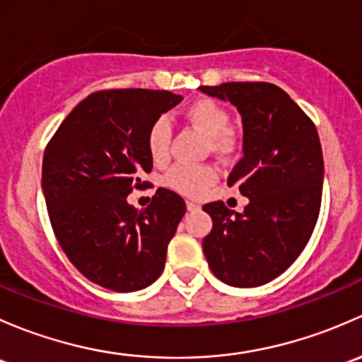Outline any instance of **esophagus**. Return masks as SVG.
I'll return each instance as SVG.
<instances>
[{
	"label": "esophagus",
	"mask_w": 362,
	"mask_h": 362,
	"mask_svg": "<svg viewBox=\"0 0 362 362\" xmlns=\"http://www.w3.org/2000/svg\"><path fill=\"white\" fill-rule=\"evenodd\" d=\"M186 209H188L189 212H193V211H200V204L192 202V200H186Z\"/></svg>",
	"instance_id": "1"
}]
</instances>
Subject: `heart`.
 Segmentation results:
<instances>
[{"label":"heart","instance_id":"obj_1","mask_svg":"<svg viewBox=\"0 0 362 362\" xmlns=\"http://www.w3.org/2000/svg\"><path fill=\"white\" fill-rule=\"evenodd\" d=\"M185 118L189 125L202 132L207 139H211L212 148L218 153H225L232 146V139L228 136L230 115L225 107L216 100L202 98L197 99L186 107ZM170 143V124L165 117H160L151 124L146 136L148 153L156 163H162L169 155ZM216 180V173L211 167L199 165H176L167 174V185L182 195L197 197L204 193Z\"/></svg>","mask_w":362,"mask_h":362}]
</instances>
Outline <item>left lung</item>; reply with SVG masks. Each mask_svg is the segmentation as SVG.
Returning a JSON list of instances; mask_svg holds the SVG:
<instances>
[{"label":"left lung","mask_w":362,"mask_h":362,"mask_svg":"<svg viewBox=\"0 0 362 362\" xmlns=\"http://www.w3.org/2000/svg\"><path fill=\"white\" fill-rule=\"evenodd\" d=\"M199 90L240 113L242 158L228 186L249 199L242 212L223 202L204 206L212 218L204 255L225 284L258 288L291 267L317 223L324 182L317 129L277 85L228 81Z\"/></svg>","instance_id":"8db88e82"}]
</instances>
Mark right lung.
<instances>
[{"mask_svg": "<svg viewBox=\"0 0 362 362\" xmlns=\"http://www.w3.org/2000/svg\"><path fill=\"white\" fill-rule=\"evenodd\" d=\"M181 100L167 90L95 92L71 111L45 150L42 188L55 237L88 281L111 291L153 284L186 212L185 200L165 188L144 211L127 202L153 169L148 130Z\"/></svg>", "mask_w": 362, "mask_h": 362, "instance_id": "obj_1", "label": "right lung"}]
</instances>
